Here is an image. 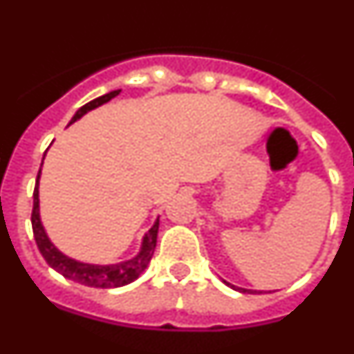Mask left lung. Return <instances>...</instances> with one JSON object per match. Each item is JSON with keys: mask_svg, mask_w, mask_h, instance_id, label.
Masks as SVG:
<instances>
[{"mask_svg": "<svg viewBox=\"0 0 354 354\" xmlns=\"http://www.w3.org/2000/svg\"><path fill=\"white\" fill-rule=\"evenodd\" d=\"M225 283H227V286H230V283H228V282H225ZM230 287H234V286H230ZM236 289H237V290H241V292H252V290H248V289H241V287H236ZM255 292H257V290H255Z\"/></svg>", "mask_w": 354, "mask_h": 354, "instance_id": "obj_1", "label": "left lung"}]
</instances>
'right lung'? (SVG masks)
I'll return each instance as SVG.
<instances>
[{
	"label": "right lung",
	"mask_w": 354,
	"mask_h": 354,
	"mask_svg": "<svg viewBox=\"0 0 354 354\" xmlns=\"http://www.w3.org/2000/svg\"><path fill=\"white\" fill-rule=\"evenodd\" d=\"M120 90H113V92L106 93V95L97 97L93 101L86 102L81 106L76 111V115L72 117L71 124L80 120L84 113H88L90 109L99 108L104 102L111 101L113 97H117ZM44 162V161H42ZM39 179H40V170L37 175V184L35 192H33V211H31V227H33V236H35V243L39 246L42 257L46 259L53 270L64 274L68 280H74L77 283L88 287H97V289H113V287L127 286V283L134 282L143 271L147 270L150 259L154 255L156 243H158V230H159V218L156 223L152 225L149 232L145 234L142 243V250L136 257L129 259V261L118 262V264H109V266H99V264H86V262L74 261V259L67 257L60 250L56 248L49 241L48 234L44 230L42 221H40V212H39Z\"/></svg>",
	"instance_id": "add662e5"
}]
</instances>
